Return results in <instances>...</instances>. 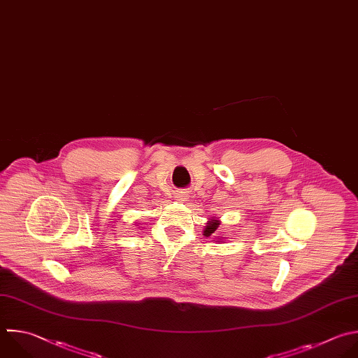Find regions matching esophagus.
I'll list each match as a JSON object with an SVG mask.
<instances>
[{"label":"esophagus","mask_w":358,"mask_h":358,"mask_svg":"<svg viewBox=\"0 0 358 358\" xmlns=\"http://www.w3.org/2000/svg\"><path fill=\"white\" fill-rule=\"evenodd\" d=\"M181 196H184V195H181Z\"/></svg>","instance_id":"1"}]
</instances>
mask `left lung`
Masks as SVG:
<instances>
[{"label":"left lung","mask_w":358,"mask_h":358,"mask_svg":"<svg viewBox=\"0 0 358 358\" xmlns=\"http://www.w3.org/2000/svg\"><path fill=\"white\" fill-rule=\"evenodd\" d=\"M217 226H219V220H209L208 222V224H206V227H205V230H203V234L208 237V236H210L212 233H215L216 231V229H217Z\"/></svg>","instance_id":"1"}]
</instances>
